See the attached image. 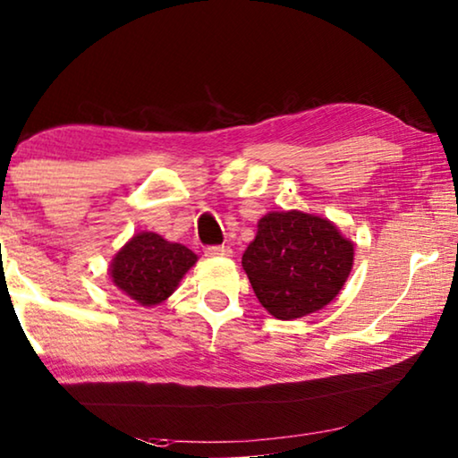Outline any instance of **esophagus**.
I'll return each mask as SVG.
<instances>
[{"label": "esophagus", "instance_id": "obj_1", "mask_svg": "<svg viewBox=\"0 0 458 458\" xmlns=\"http://www.w3.org/2000/svg\"><path fill=\"white\" fill-rule=\"evenodd\" d=\"M205 255L208 257H230L232 255V249L230 247H220V244H216V247H208L205 249Z\"/></svg>", "mask_w": 458, "mask_h": 458}]
</instances>
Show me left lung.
I'll use <instances>...</instances> for the list:
<instances>
[{"mask_svg": "<svg viewBox=\"0 0 458 458\" xmlns=\"http://www.w3.org/2000/svg\"><path fill=\"white\" fill-rule=\"evenodd\" d=\"M355 259V244L326 217L302 211H272L257 224L242 255L255 296L276 319L319 311L343 291Z\"/></svg>", "mask_w": 458, "mask_h": 458, "instance_id": "left-lung-1", "label": "left lung"}]
</instances>
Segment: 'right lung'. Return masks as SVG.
<instances>
[{
	"mask_svg": "<svg viewBox=\"0 0 458 458\" xmlns=\"http://www.w3.org/2000/svg\"><path fill=\"white\" fill-rule=\"evenodd\" d=\"M197 263L184 244L170 242L156 232H139L114 255L109 276L118 291L143 307L164 302L182 276Z\"/></svg>",
	"mask_w": 458,
	"mask_h": 458,
	"instance_id": "right-lung-1",
	"label": "right lung"
}]
</instances>
